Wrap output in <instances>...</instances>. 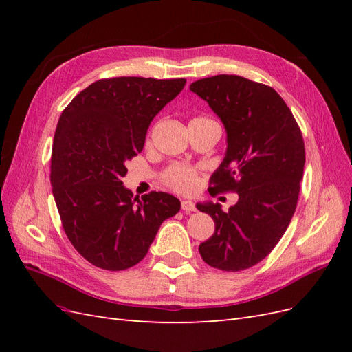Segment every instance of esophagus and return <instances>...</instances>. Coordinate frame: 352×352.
<instances>
[{
	"instance_id": "obj_1",
	"label": "esophagus",
	"mask_w": 352,
	"mask_h": 352,
	"mask_svg": "<svg viewBox=\"0 0 352 352\" xmlns=\"http://www.w3.org/2000/svg\"><path fill=\"white\" fill-rule=\"evenodd\" d=\"M182 210H184L185 212H192V211H195V204H194L192 201L184 199V201H182Z\"/></svg>"
}]
</instances>
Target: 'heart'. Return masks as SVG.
Masks as SVG:
<instances>
[{"label":"heart","mask_w":352,"mask_h":352,"mask_svg":"<svg viewBox=\"0 0 352 352\" xmlns=\"http://www.w3.org/2000/svg\"><path fill=\"white\" fill-rule=\"evenodd\" d=\"M204 120V119H194ZM164 182L179 192H192L198 185V175L195 170L186 166H172L163 176Z\"/></svg>","instance_id":"obj_1"}]
</instances>
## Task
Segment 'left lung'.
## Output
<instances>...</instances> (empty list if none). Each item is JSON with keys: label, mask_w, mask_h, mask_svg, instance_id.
<instances>
[{"label": "left lung", "mask_w": 352, "mask_h": 352, "mask_svg": "<svg viewBox=\"0 0 352 352\" xmlns=\"http://www.w3.org/2000/svg\"><path fill=\"white\" fill-rule=\"evenodd\" d=\"M226 129V154L211 176L210 194L233 190L239 199L228 212L198 202L214 220V233L199 254L223 272L250 269L267 257L289 226L304 173L300 127L280 95L267 85L236 74L190 83Z\"/></svg>", "instance_id": "left-lung-1"}]
</instances>
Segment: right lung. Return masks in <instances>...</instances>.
Returning <instances> with one entry per match:
<instances>
[{
  "instance_id": "1",
  "label": "right lung",
  "mask_w": 352,
  "mask_h": 352,
  "mask_svg": "<svg viewBox=\"0 0 352 352\" xmlns=\"http://www.w3.org/2000/svg\"><path fill=\"white\" fill-rule=\"evenodd\" d=\"M186 79H101L61 113L52 144L51 186L63 229L83 258L124 270L150 250L162 223L180 210L166 192L133 197L126 162L144 148L154 117Z\"/></svg>"
}]
</instances>
